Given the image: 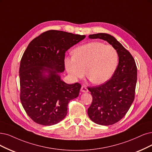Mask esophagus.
I'll list each match as a JSON object with an SVG mask.
<instances>
[{
  "mask_svg": "<svg viewBox=\"0 0 152 152\" xmlns=\"http://www.w3.org/2000/svg\"><path fill=\"white\" fill-rule=\"evenodd\" d=\"M81 91L83 92V93H88V89L85 86H81Z\"/></svg>",
  "mask_w": 152,
  "mask_h": 152,
  "instance_id": "34e87169",
  "label": "esophagus"
}]
</instances>
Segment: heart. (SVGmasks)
Returning a JSON list of instances; mask_svg holds the SVG:
<instances>
[{"mask_svg": "<svg viewBox=\"0 0 152 152\" xmlns=\"http://www.w3.org/2000/svg\"><path fill=\"white\" fill-rule=\"evenodd\" d=\"M73 56L64 60L65 68L73 81L85 75L93 83L101 85L113 75L118 63L116 50L111 45L94 41L77 47L72 50Z\"/></svg>", "mask_w": 152, "mask_h": 152, "instance_id": "1", "label": "heart"}]
</instances>
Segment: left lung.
I'll list each match as a JSON object with an SVG mask.
<instances>
[{
  "label": "left lung",
  "mask_w": 152,
  "mask_h": 152,
  "mask_svg": "<svg viewBox=\"0 0 152 152\" xmlns=\"http://www.w3.org/2000/svg\"><path fill=\"white\" fill-rule=\"evenodd\" d=\"M89 39H100L112 45L118 53L119 63L111 79L98 86L88 87L93 102L88 115L100 125H111L125 116L133 103L137 81V68L133 56L110 34H90Z\"/></svg>",
  "instance_id": "8db88e82"
}]
</instances>
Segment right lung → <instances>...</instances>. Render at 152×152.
<instances>
[{"label": "right lung", "mask_w": 152, "mask_h": 152, "mask_svg": "<svg viewBox=\"0 0 152 152\" xmlns=\"http://www.w3.org/2000/svg\"><path fill=\"white\" fill-rule=\"evenodd\" d=\"M85 37L50 30L28 45L20 64V99L27 115L38 124L50 126L63 120L69 102L79 95L80 84H67L60 75L66 51Z\"/></svg>", "instance_id": "add662e5"}]
</instances>
